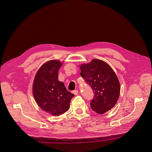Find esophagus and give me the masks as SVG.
Returning a JSON list of instances; mask_svg holds the SVG:
<instances>
[{"label":"esophagus","instance_id":"obj_1","mask_svg":"<svg viewBox=\"0 0 152 152\" xmlns=\"http://www.w3.org/2000/svg\"><path fill=\"white\" fill-rule=\"evenodd\" d=\"M72 93H73L75 96H76V95L78 94V90H74V91H73Z\"/></svg>","mask_w":152,"mask_h":152}]
</instances>
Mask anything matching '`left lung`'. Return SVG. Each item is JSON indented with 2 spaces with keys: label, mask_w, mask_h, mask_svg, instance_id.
Here are the masks:
<instances>
[{
  "label": "left lung",
  "mask_w": 152,
  "mask_h": 152,
  "mask_svg": "<svg viewBox=\"0 0 152 152\" xmlns=\"http://www.w3.org/2000/svg\"><path fill=\"white\" fill-rule=\"evenodd\" d=\"M80 68V76L94 94L90 103L92 110L99 114L111 110L116 104L120 91V82L113 70L105 62L96 59L82 64Z\"/></svg>",
  "instance_id": "1"
}]
</instances>
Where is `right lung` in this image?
Returning a JSON list of instances; mask_svg holds the SVG:
<instances>
[{
	"mask_svg": "<svg viewBox=\"0 0 152 152\" xmlns=\"http://www.w3.org/2000/svg\"><path fill=\"white\" fill-rule=\"evenodd\" d=\"M61 66L62 63L56 60L46 62L37 72L33 84V94L38 106L55 116L67 111L70 100L75 96L58 79Z\"/></svg>",
	"mask_w": 152,
	"mask_h": 152,
	"instance_id": "1",
	"label": "right lung"
}]
</instances>
